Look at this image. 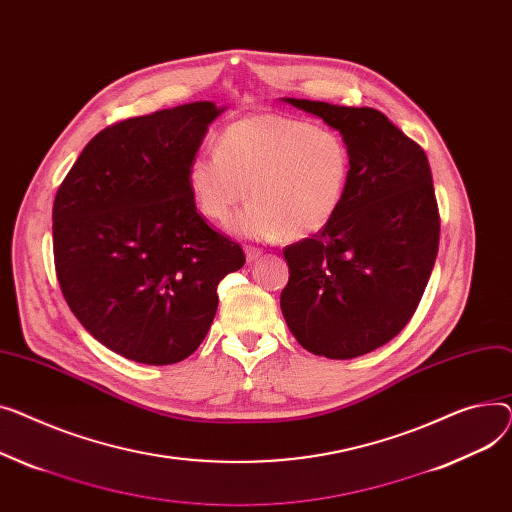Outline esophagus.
<instances>
[{
  "label": "esophagus",
  "mask_w": 512,
  "mask_h": 512,
  "mask_svg": "<svg viewBox=\"0 0 512 512\" xmlns=\"http://www.w3.org/2000/svg\"><path fill=\"white\" fill-rule=\"evenodd\" d=\"M262 256V250L260 248H246V258H248V262H256L258 258Z\"/></svg>",
  "instance_id": "34e87169"
}]
</instances>
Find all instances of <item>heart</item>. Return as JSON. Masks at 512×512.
<instances>
[{
  "label": "heart",
  "instance_id": "obj_1",
  "mask_svg": "<svg viewBox=\"0 0 512 512\" xmlns=\"http://www.w3.org/2000/svg\"><path fill=\"white\" fill-rule=\"evenodd\" d=\"M351 173L345 140L310 119L256 113L229 124L217 150L196 153L186 169L200 213L229 223L254 200L237 229L258 239H304L322 231L343 204Z\"/></svg>",
  "mask_w": 512,
  "mask_h": 512
}]
</instances>
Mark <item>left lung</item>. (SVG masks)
Segmentation results:
<instances>
[{"label":"left lung","instance_id":"8db88e82","mask_svg":"<svg viewBox=\"0 0 512 512\" xmlns=\"http://www.w3.org/2000/svg\"><path fill=\"white\" fill-rule=\"evenodd\" d=\"M283 101L341 132L351 173L335 219L283 250L281 310L310 353L359 357L401 333L430 281L440 239L430 163L378 109Z\"/></svg>","mask_w":512,"mask_h":512}]
</instances>
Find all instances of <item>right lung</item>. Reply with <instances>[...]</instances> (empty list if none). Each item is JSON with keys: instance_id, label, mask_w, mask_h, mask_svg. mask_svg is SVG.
Wrapping results in <instances>:
<instances>
[{"instance_id": "right-lung-1", "label": "right lung", "mask_w": 512, "mask_h": 512, "mask_svg": "<svg viewBox=\"0 0 512 512\" xmlns=\"http://www.w3.org/2000/svg\"><path fill=\"white\" fill-rule=\"evenodd\" d=\"M225 109L196 101L117 122L90 140L53 202L59 287L107 349L177 364L204 341L217 285L244 250L198 215L186 169Z\"/></svg>"}]
</instances>
